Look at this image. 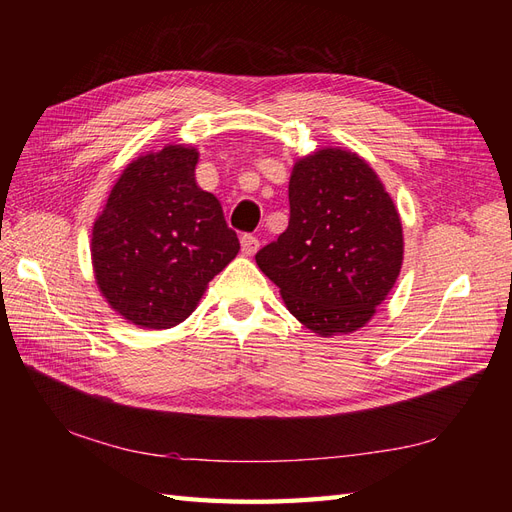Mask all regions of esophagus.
<instances>
[{
    "instance_id": "esophagus-1",
    "label": "esophagus",
    "mask_w": 512,
    "mask_h": 512,
    "mask_svg": "<svg viewBox=\"0 0 512 512\" xmlns=\"http://www.w3.org/2000/svg\"><path fill=\"white\" fill-rule=\"evenodd\" d=\"M258 247H260L258 237L250 235V232H243V235H241V250H243V254L252 256V254L258 252Z\"/></svg>"
}]
</instances>
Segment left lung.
<instances>
[{
  "mask_svg": "<svg viewBox=\"0 0 512 512\" xmlns=\"http://www.w3.org/2000/svg\"><path fill=\"white\" fill-rule=\"evenodd\" d=\"M288 200V228L256 254L260 271L309 331L361 329L404 260L391 196L356 153L322 149L294 164Z\"/></svg>",
  "mask_w": 512,
  "mask_h": 512,
  "instance_id": "1",
  "label": "left lung"
}]
</instances>
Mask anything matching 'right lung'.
I'll return each mask as SVG.
<instances>
[{
  "label": "right lung",
  "mask_w": 512,
  "mask_h": 512,
  "mask_svg": "<svg viewBox=\"0 0 512 512\" xmlns=\"http://www.w3.org/2000/svg\"><path fill=\"white\" fill-rule=\"evenodd\" d=\"M196 162V149L181 145L134 160L94 224L98 286L138 327L183 322L239 252L220 200L196 185Z\"/></svg>",
  "instance_id": "1"
}]
</instances>
